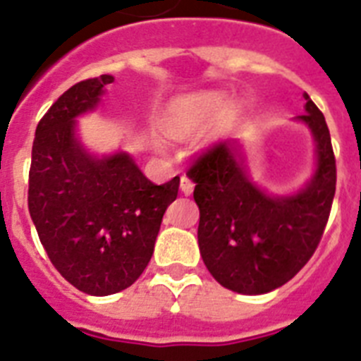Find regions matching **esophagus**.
Segmentation results:
<instances>
[{"label":"esophagus","instance_id":"1","mask_svg":"<svg viewBox=\"0 0 361 361\" xmlns=\"http://www.w3.org/2000/svg\"><path fill=\"white\" fill-rule=\"evenodd\" d=\"M180 190H183L184 195H190L193 192V183L188 177L180 178Z\"/></svg>","mask_w":361,"mask_h":361}]
</instances>
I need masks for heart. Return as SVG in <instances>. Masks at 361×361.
Segmentation results:
<instances>
[{
  "label": "heart",
  "instance_id": "obj_1",
  "mask_svg": "<svg viewBox=\"0 0 361 361\" xmlns=\"http://www.w3.org/2000/svg\"><path fill=\"white\" fill-rule=\"evenodd\" d=\"M221 107H223V97L217 94V92H210V94L199 98L192 107H188L184 111V115H180V118H177L171 124V131L178 137H186V135H192L195 131H201L202 128L214 122ZM233 111H235L233 107L226 109L224 116L226 118L232 116Z\"/></svg>",
  "mask_w": 361,
  "mask_h": 361
}]
</instances>
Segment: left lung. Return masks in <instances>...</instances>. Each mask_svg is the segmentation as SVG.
<instances>
[{
  "label": "left lung",
  "instance_id": "obj_1",
  "mask_svg": "<svg viewBox=\"0 0 361 361\" xmlns=\"http://www.w3.org/2000/svg\"><path fill=\"white\" fill-rule=\"evenodd\" d=\"M295 116L316 144L314 173L290 195H272L254 183L237 138L215 144L188 169L195 183L199 250L215 281L237 294H267L312 257L331 214L336 160L327 122L309 94Z\"/></svg>",
  "mask_w": 361,
  "mask_h": 361
}]
</instances>
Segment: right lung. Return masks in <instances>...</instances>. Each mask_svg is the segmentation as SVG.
Wrapping results in <instances>:
<instances>
[{
	"label": "right lung",
	"instance_id": "add662e5",
	"mask_svg": "<svg viewBox=\"0 0 361 361\" xmlns=\"http://www.w3.org/2000/svg\"><path fill=\"white\" fill-rule=\"evenodd\" d=\"M111 75L67 89L36 128L29 212L54 269L78 290L109 295L137 281L149 263L164 212L180 178L153 184L126 151L94 155L76 118L100 104Z\"/></svg>",
	"mask_w": 361,
	"mask_h": 361
}]
</instances>
